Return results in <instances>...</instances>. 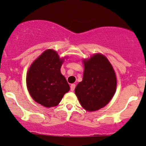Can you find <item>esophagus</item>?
<instances>
[{"mask_svg": "<svg viewBox=\"0 0 146 146\" xmlns=\"http://www.w3.org/2000/svg\"><path fill=\"white\" fill-rule=\"evenodd\" d=\"M75 88H76V84H71V85H70V90L74 91Z\"/></svg>", "mask_w": 146, "mask_h": 146, "instance_id": "1", "label": "esophagus"}]
</instances>
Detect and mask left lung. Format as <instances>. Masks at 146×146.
<instances>
[{
  "instance_id": "obj_1",
  "label": "left lung",
  "mask_w": 146,
  "mask_h": 146,
  "mask_svg": "<svg viewBox=\"0 0 146 146\" xmlns=\"http://www.w3.org/2000/svg\"><path fill=\"white\" fill-rule=\"evenodd\" d=\"M83 63V78L75 92L85 110L96 111L107 105L114 96L116 75L110 61L102 54H95Z\"/></svg>"
}]
</instances>
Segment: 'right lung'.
Here are the masks:
<instances>
[{
  "mask_svg": "<svg viewBox=\"0 0 146 146\" xmlns=\"http://www.w3.org/2000/svg\"><path fill=\"white\" fill-rule=\"evenodd\" d=\"M64 58L52 49L42 53L31 65L27 75V86L35 102L46 107H55L68 92L70 86L61 73Z\"/></svg>",
  "mask_w": 146,
  "mask_h": 146,
  "instance_id": "right-lung-1",
  "label": "right lung"
}]
</instances>
